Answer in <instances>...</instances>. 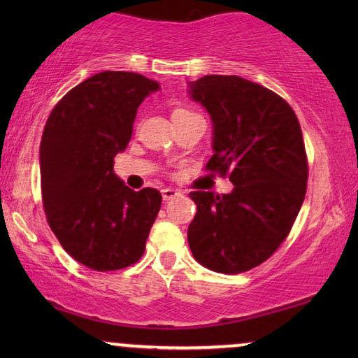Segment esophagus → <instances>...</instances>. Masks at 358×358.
I'll return each mask as SVG.
<instances>
[{
    "instance_id": "34e87169",
    "label": "esophagus",
    "mask_w": 358,
    "mask_h": 358,
    "mask_svg": "<svg viewBox=\"0 0 358 358\" xmlns=\"http://www.w3.org/2000/svg\"><path fill=\"white\" fill-rule=\"evenodd\" d=\"M161 195H163V200H164V202H168V200L174 199V197H178V195H179V190L171 189V187H166V189L161 190Z\"/></svg>"
}]
</instances>
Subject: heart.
I'll return each mask as SVG.
<instances>
[{
  "label": "heart",
  "instance_id": "heart-1",
  "mask_svg": "<svg viewBox=\"0 0 358 358\" xmlns=\"http://www.w3.org/2000/svg\"><path fill=\"white\" fill-rule=\"evenodd\" d=\"M176 112H187V110H182V109H179V110H176ZM176 112H174V114H176Z\"/></svg>",
  "mask_w": 358,
  "mask_h": 358
}]
</instances>
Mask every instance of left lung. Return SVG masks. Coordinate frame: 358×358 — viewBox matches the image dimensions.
Instances as JSON below:
<instances>
[{
  "mask_svg": "<svg viewBox=\"0 0 358 358\" xmlns=\"http://www.w3.org/2000/svg\"><path fill=\"white\" fill-rule=\"evenodd\" d=\"M189 96L212 119L207 169L229 173L234 185L229 194H189L197 205L190 251L213 272L251 271L280 246L305 200L300 122L280 96L241 76L207 75L189 83Z\"/></svg>",
  "mask_w": 358,
  "mask_h": 358,
  "instance_id": "obj_1",
  "label": "left lung"
}]
</instances>
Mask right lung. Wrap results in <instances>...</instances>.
Here are the masks:
<instances>
[{
  "label": "right lung",
  "instance_id": "1",
  "mask_svg": "<svg viewBox=\"0 0 358 358\" xmlns=\"http://www.w3.org/2000/svg\"><path fill=\"white\" fill-rule=\"evenodd\" d=\"M159 83L102 71L53 107L41 141V182L48 224L63 249L92 271H119L143 256L161 208L159 190L138 192L114 173L136 110Z\"/></svg>",
  "mask_w": 358,
  "mask_h": 358
}]
</instances>
